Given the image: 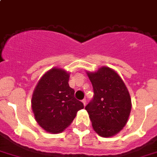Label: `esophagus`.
<instances>
[{
	"mask_svg": "<svg viewBox=\"0 0 157 157\" xmlns=\"http://www.w3.org/2000/svg\"><path fill=\"white\" fill-rule=\"evenodd\" d=\"M82 102H83L84 105H86V103H87V100H86L85 98H84V99L82 100Z\"/></svg>",
	"mask_w": 157,
	"mask_h": 157,
	"instance_id": "obj_1",
	"label": "esophagus"
}]
</instances>
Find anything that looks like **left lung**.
Masks as SVG:
<instances>
[{
  "label": "left lung",
  "instance_id": "1",
  "mask_svg": "<svg viewBox=\"0 0 157 157\" xmlns=\"http://www.w3.org/2000/svg\"><path fill=\"white\" fill-rule=\"evenodd\" d=\"M87 74L92 84L94 96L85 109L93 128L101 137L113 136L126 125L131 113L128 88L117 72L106 66Z\"/></svg>",
  "mask_w": 157,
  "mask_h": 157
}]
</instances>
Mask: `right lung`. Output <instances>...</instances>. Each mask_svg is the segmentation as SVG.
<instances>
[{
	"label": "right lung",
	"mask_w": 157,
	"mask_h": 157,
	"mask_svg": "<svg viewBox=\"0 0 157 157\" xmlns=\"http://www.w3.org/2000/svg\"><path fill=\"white\" fill-rule=\"evenodd\" d=\"M70 73L52 68L40 79L32 96V109L38 124L49 133H60L71 124L84 104L69 85Z\"/></svg>",
	"instance_id": "obj_1"
}]
</instances>
